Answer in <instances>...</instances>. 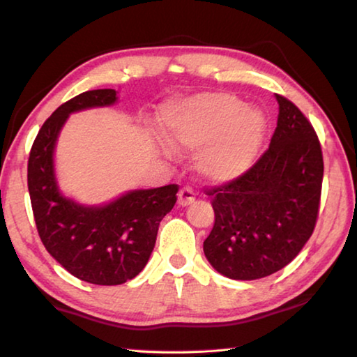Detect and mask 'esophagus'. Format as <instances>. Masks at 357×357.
Listing matches in <instances>:
<instances>
[{
  "label": "esophagus",
  "instance_id": "1",
  "mask_svg": "<svg viewBox=\"0 0 357 357\" xmlns=\"http://www.w3.org/2000/svg\"><path fill=\"white\" fill-rule=\"evenodd\" d=\"M193 202H195V192H193L192 187H183L178 193L179 206H189Z\"/></svg>",
  "mask_w": 357,
  "mask_h": 357
}]
</instances>
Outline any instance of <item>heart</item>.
<instances>
[{
    "mask_svg": "<svg viewBox=\"0 0 357 357\" xmlns=\"http://www.w3.org/2000/svg\"><path fill=\"white\" fill-rule=\"evenodd\" d=\"M168 144L176 151H200L197 168L213 183L244 174L261 148L266 123L261 113L225 93L198 94L172 102L162 113Z\"/></svg>",
    "mask_w": 357,
    "mask_h": 357,
    "instance_id": "heart-1",
    "label": "heart"
}]
</instances>
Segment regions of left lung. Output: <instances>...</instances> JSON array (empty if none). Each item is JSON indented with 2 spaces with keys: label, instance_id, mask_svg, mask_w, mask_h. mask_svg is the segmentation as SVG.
I'll return each instance as SVG.
<instances>
[{
  "label": "left lung",
  "instance_id": "8db88e82",
  "mask_svg": "<svg viewBox=\"0 0 357 357\" xmlns=\"http://www.w3.org/2000/svg\"><path fill=\"white\" fill-rule=\"evenodd\" d=\"M279 118L268 151L239 178L206 189L214 227L203 250L228 279L255 280L293 261L315 229L323 184L317 132L291 100L275 94Z\"/></svg>",
  "mask_w": 357,
  "mask_h": 357
}]
</instances>
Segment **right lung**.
<instances>
[{"mask_svg":"<svg viewBox=\"0 0 357 357\" xmlns=\"http://www.w3.org/2000/svg\"><path fill=\"white\" fill-rule=\"evenodd\" d=\"M116 100L114 89H93L58 107L40 128L28 159V190L42 244L66 271L94 285H121L142 273L179 189L168 184L132 190L104 206H84L59 192L53 153L69 114Z\"/></svg>","mask_w":357,"mask_h":357,"instance_id":"right-lung-1","label":"right lung"}]
</instances>
